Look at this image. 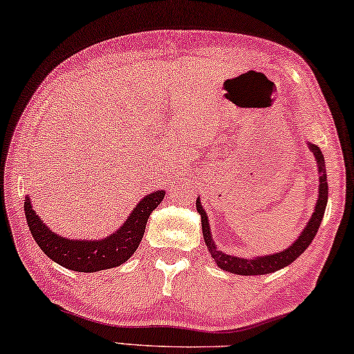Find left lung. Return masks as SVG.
<instances>
[{
  "mask_svg": "<svg viewBox=\"0 0 354 354\" xmlns=\"http://www.w3.org/2000/svg\"><path fill=\"white\" fill-rule=\"evenodd\" d=\"M309 149L315 155L318 172H320V178H318V182H320V185H318V199L315 204V210L312 213L309 223L306 224L304 230L301 232L298 239L295 240V243H292V246H288L286 251L268 254V256H262V257H252V259L229 256V254L219 251L215 245V241H213L212 229H210V223H208L207 213L204 208H202L201 199L198 198V201H196V208H198L201 215L202 234H204V240L208 251H210L212 257L215 259V262L219 268L224 271H229L232 274H241V276L270 274L281 268H286L287 265L295 262V260H297L301 254L308 249L312 240L315 239L318 227H320L322 219L324 215V208H326V202H328V182H326V171H324V156L322 153L320 147H317L315 144H309Z\"/></svg>",
  "mask_w": 354,
  "mask_h": 354,
  "instance_id": "obj_1",
  "label": "left lung"
}]
</instances>
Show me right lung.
<instances>
[{"label":"right lung","mask_w":354,"mask_h":354,"mask_svg":"<svg viewBox=\"0 0 354 354\" xmlns=\"http://www.w3.org/2000/svg\"><path fill=\"white\" fill-rule=\"evenodd\" d=\"M165 198V191H153L139 201L120 229L102 240H71L51 232L32 210L30 196L25 199V216L37 246L64 268L94 273L127 262L139 246L147 219Z\"/></svg>","instance_id":"add662e5"}]
</instances>
